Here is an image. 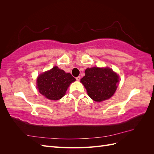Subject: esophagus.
<instances>
[{
	"instance_id": "obj_1",
	"label": "esophagus",
	"mask_w": 154,
	"mask_h": 154,
	"mask_svg": "<svg viewBox=\"0 0 154 154\" xmlns=\"http://www.w3.org/2000/svg\"><path fill=\"white\" fill-rule=\"evenodd\" d=\"M76 80H77V81H80V76H78V77H76Z\"/></svg>"
}]
</instances>
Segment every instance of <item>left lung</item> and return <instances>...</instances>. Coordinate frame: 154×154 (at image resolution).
<instances>
[{
    "label": "left lung",
    "mask_w": 154,
    "mask_h": 154,
    "mask_svg": "<svg viewBox=\"0 0 154 154\" xmlns=\"http://www.w3.org/2000/svg\"><path fill=\"white\" fill-rule=\"evenodd\" d=\"M81 79L90 97L97 102L109 99L117 88L119 76L112 70L106 68H87Z\"/></svg>",
    "instance_id": "1"
}]
</instances>
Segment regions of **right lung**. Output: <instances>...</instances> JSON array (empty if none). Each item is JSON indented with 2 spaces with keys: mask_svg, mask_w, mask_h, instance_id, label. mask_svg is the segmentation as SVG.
<instances>
[{
  "mask_svg": "<svg viewBox=\"0 0 154 154\" xmlns=\"http://www.w3.org/2000/svg\"><path fill=\"white\" fill-rule=\"evenodd\" d=\"M76 80L70 73L55 66L37 78V88L40 94L51 100L61 99L71 83Z\"/></svg>",
  "mask_w": 154,
  "mask_h": 154,
  "instance_id": "1",
  "label": "right lung"
}]
</instances>
